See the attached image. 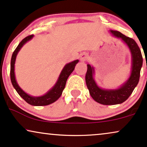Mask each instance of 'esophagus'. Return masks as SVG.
I'll use <instances>...</instances> for the list:
<instances>
[{"label": "esophagus", "instance_id": "obj_1", "mask_svg": "<svg viewBox=\"0 0 147 147\" xmlns=\"http://www.w3.org/2000/svg\"><path fill=\"white\" fill-rule=\"evenodd\" d=\"M79 57H80V60H81V62H84V61H85L87 59L88 55H87V53H82L81 54H80Z\"/></svg>", "mask_w": 147, "mask_h": 147}]
</instances>
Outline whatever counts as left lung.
I'll return each instance as SVG.
<instances>
[{
	"instance_id": "8db88e82",
	"label": "left lung",
	"mask_w": 147,
	"mask_h": 147,
	"mask_svg": "<svg viewBox=\"0 0 147 147\" xmlns=\"http://www.w3.org/2000/svg\"><path fill=\"white\" fill-rule=\"evenodd\" d=\"M109 32L126 45L131 53V72L127 80L119 87L113 89H105L100 87L94 79L95 68L90 64L87 65L85 82L90 96L97 102L104 105H115L125 102L138 85L140 70L142 66V56L140 49L135 40L125 36L120 32L110 30Z\"/></svg>"
}]
</instances>
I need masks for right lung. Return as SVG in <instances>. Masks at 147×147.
Segmentation results:
<instances>
[{
  "mask_svg": "<svg viewBox=\"0 0 147 147\" xmlns=\"http://www.w3.org/2000/svg\"><path fill=\"white\" fill-rule=\"evenodd\" d=\"M33 37H34V35H30V36L24 38L20 42V44L18 45V46L16 47V49H15L13 53L11 60V81L13 86L15 90H16V92H18V94L29 105L36 106V107H38V106H47L55 102L56 100L60 98L62 94L63 90H64L65 85H66V81H67L68 77L73 72L76 64L79 62V60H74L65 65L54 85L49 91H47V92H46L44 95L40 96H33L30 95L26 92H24L17 82L16 74H15V64H16L17 55H18L20 49L26 42L32 39Z\"/></svg>",
  "mask_w": 147,
  "mask_h": 147,
  "instance_id": "obj_1",
  "label": "right lung"
}]
</instances>
